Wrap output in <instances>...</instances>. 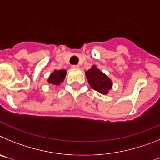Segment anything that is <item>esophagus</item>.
<instances>
[{
	"label": "esophagus",
	"mask_w": 160,
	"mask_h": 160,
	"mask_svg": "<svg viewBox=\"0 0 160 160\" xmlns=\"http://www.w3.org/2000/svg\"><path fill=\"white\" fill-rule=\"evenodd\" d=\"M72 68H73V69H78L79 66L78 65H73V66H72Z\"/></svg>",
	"instance_id": "1"
}]
</instances>
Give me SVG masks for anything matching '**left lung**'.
<instances>
[{"label": "left lung", "mask_w": 160, "mask_h": 160, "mask_svg": "<svg viewBox=\"0 0 160 160\" xmlns=\"http://www.w3.org/2000/svg\"><path fill=\"white\" fill-rule=\"evenodd\" d=\"M86 76L90 83V87L94 90L106 94L112 87V82L105 73L100 71L96 66H92L91 69L86 72Z\"/></svg>", "instance_id": "1"}]
</instances>
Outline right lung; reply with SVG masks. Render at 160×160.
<instances>
[{"instance_id": "obj_1", "label": "right lung", "mask_w": 160, "mask_h": 160, "mask_svg": "<svg viewBox=\"0 0 160 160\" xmlns=\"http://www.w3.org/2000/svg\"><path fill=\"white\" fill-rule=\"evenodd\" d=\"M66 74V70H54L53 73L49 75L48 82L49 83L54 85V86H59L61 82H62Z\"/></svg>"}]
</instances>
